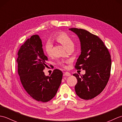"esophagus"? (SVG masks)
I'll return each mask as SVG.
<instances>
[{
    "label": "esophagus",
    "instance_id": "1",
    "mask_svg": "<svg viewBox=\"0 0 122 122\" xmlns=\"http://www.w3.org/2000/svg\"><path fill=\"white\" fill-rule=\"evenodd\" d=\"M64 76H71V74H70V73H69V72H65V73H64Z\"/></svg>",
    "mask_w": 122,
    "mask_h": 122
}]
</instances>
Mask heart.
Returning a JSON list of instances; mask_svg holds the SVG:
<instances>
[{
  "instance_id": "1",
  "label": "heart",
  "mask_w": 122,
  "mask_h": 122,
  "mask_svg": "<svg viewBox=\"0 0 122 122\" xmlns=\"http://www.w3.org/2000/svg\"><path fill=\"white\" fill-rule=\"evenodd\" d=\"M54 39L57 42H59L66 49L70 46H73V41L72 40L70 37L67 35L66 33L61 32L54 36ZM52 46L50 42L46 43L45 46V50L48 55H50L51 53V50Z\"/></svg>"
}]
</instances>
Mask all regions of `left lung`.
Returning a JSON list of instances; mask_svg holds the SVG:
<instances>
[{
	"mask_svg": "<svg viewBox=\"0 0 122 122\" xmlns=\"http://www.w3.org/2000/svg\"><path fill=\"white\" fill-rule=\"evenodd\" d=\"M69 30L77 35L81 45V54L75 67L85 70L82 76L73 75L77 80L75 91L81 98L91 100L103 91L108 81L111 69L110 54L97 36L82 29Z\"/></svg>",
	"mask_w": 122,
	"mask_h": 122,
	"instance_id": "obj_1",
	"label": "left lung"
}]
</instances>
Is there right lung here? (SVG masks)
I'll return each instance as SVG.
<instances>
[{"label":"right lung","mask_w":122,"mask_h":122,"mask_svg":"<svg viewBox=\"0 0 122 122\" xmlns=\"http://www.w3.org/2000/svg\"><path fill=\"white\" fill-rule=\"evenodd\" d=\"M18 72L24 89L35 100L42 102L55 97L61 84L63 73L54 70L51 76L43 72L48 58L42 48V40L37 35L28 39L18 52Z\"/></svg>","instance_id":"obj_1"}]
</instances>
